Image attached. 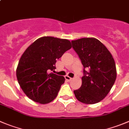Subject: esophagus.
<instances>
[{"instance_id": "obj_1", "label": "esophagus", "mask_w": 129, "mask_h": 129, "mask_svg": "<svg viewBox=\"0 0 129 129\" xmlns=\"http://www.w3.org/2000/svg\"><path fill=\"white\" fill-rule=\"evenodd\" d=\"M64 78H65V79L68 81H70L72 80V78H71V77H70L69 76H68V75H66L65 77H64Z\"/></svg>"}]
</instances>
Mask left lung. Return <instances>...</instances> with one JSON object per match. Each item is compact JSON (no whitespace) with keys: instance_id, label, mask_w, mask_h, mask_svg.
<instances>
[{"instance_id":"obj_1","label":"left lung","mask_w":129,"mask_h":129,"mask_svg":"<svg viewBox=\"0 0 129 129\" xmlns=\"http://www.w3.org/2000/svg\"><path fill=\"white\" fill-rule=\"evenodd\" d=\"M72 43L84 67L82 85L73 91L75 95L83 103L100 102L108 95L116 80L115 60L106 46L95 38H82Z\"/></svg>"}]
</instances>
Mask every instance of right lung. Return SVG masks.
Returning <instances> with one entry per match:
<instances>
[{
  "label": "right lung",
  "mask_w": 129,
  "mask_h": 129,
  "mask_svg": "<svg viewBox=\"0 0 129 129\" xmlns=\"http://www.w3.org/2000/svg\"><path fill=\"white\" fill-rule=\"evenodd\" d=\"M72 47L67 39L42 37L25 50L18 62L16 77L27 97L42 105L56 98L65 78L50 72L56 69V60Z\"/></svg>",
  "instance_id": "add662e5"
}]
</instances>
